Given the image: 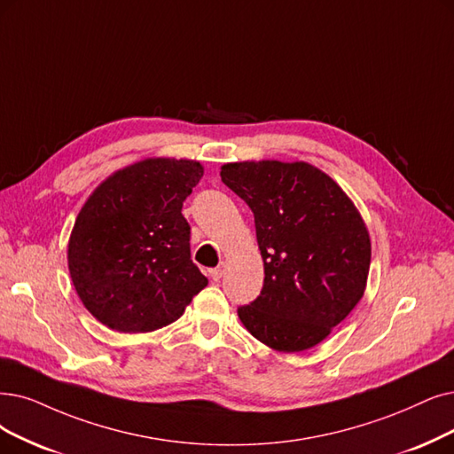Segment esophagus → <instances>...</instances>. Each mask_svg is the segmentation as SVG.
Instances as JSON below:
<instances>
[{"instance_id":"obj_1","label":"esophagus","mask_w":454,"mask_h":454,"mask_svg":"<svg viewBox=\"0 0 454 454\" xmlns=\"http://www.w3.org/2000/svg\"><path fill=\"white\" fill-rule=\"evenodd\" d=\"M223 270H225V264H223V262H222L220 266L212 268V270H210V278H212L214 281H220V279H222V276H223Z\"/></svg>"}]
</instances>
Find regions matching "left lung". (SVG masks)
Instances as JSON below:
<instances>
[{
	"mask_svg": "<svg viewBox=\"0 0 454 454\" xmlns=\"http://www.w3.org/2000/svg\"><path fill=\"white\" fill-rule=\"evenodd\" d=\"M222 180L255 215L264 261L261 294L239 307L242 324L279 352L315 347L364 296L371 240L359 212L303 161L227 164Z\"/></svg>",
	"mask_w": 454,
	"mask_h": 454,
	"instance_id": "8db88e82",
	"label": "left lung"
}]
</instances>
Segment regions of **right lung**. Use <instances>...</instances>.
Instances as JSON below:
<instances>
[{
  "label": "right lung",
  "instance_id": "obj_1",
  "mask_svg": "<svg viewBox=\"0 0 454 454\" xmlns=\"http://www.w3.org/2000/svg\"><path fill=\"white\" fill-rule=\"evenodd\" d=\"M201 176L199 161L153 158L117 171L87 199L70 234L68 270L87 311L107 328H164L208 285L192 261L183 215Z\"/></svg>",
  "mask_w": 454,
  "mask_h": 454
}]
</instances>
